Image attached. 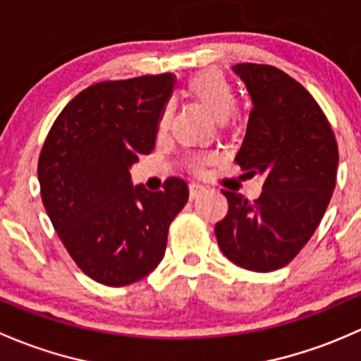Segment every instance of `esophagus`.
<instances>
[{"mask_svg": "<svg viewBox=\"0 0 361 361\" xmlns=\"http://www.w3.org/2000/svg\"><path fill=\"white\" fill-rule=\"evenodd\" d=\"M203 189H205V185H202L200 182H191V184H189V198H198L200 192H202Z\"/></svg>", "mask_w": 361, "mask_h": 361, "instance_id": "obj_1", "label": "esophagus"}]
</instances>
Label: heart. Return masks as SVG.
Instances as JSON below:
<instances>
[{"mask_svg": "<svg viewBox=\"0 0 361 361\" xmlns=\"http://www.w3.org/2000/svg\"><path fill=\"white\" fill-rule=\"evenodd\" d=\"M188 92L219 121L228 120L238 102L233 85L217 71H203V73L192 76L188 83ZM166 120H169V109H163L159 114L158 128H165ZM202 163V158H195L191 165L200 166Z\"/></svg>", "mask_w": 361, "mask_h": 361, "instance_id": "heart-1", "label": "heart"}]
</instances>
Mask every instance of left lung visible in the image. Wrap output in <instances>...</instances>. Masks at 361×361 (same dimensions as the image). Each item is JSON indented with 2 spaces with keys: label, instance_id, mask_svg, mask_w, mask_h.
<instances>
[{
  "label": "left lung",
  "instance_id": "obj_1",
  "mask_svg": "<svg viewBox=\"0 0 361 361\" xmlns=\"http://www.w3.org/2000/svg\"><path fill=\"white\" fill-rule=\"evenodd\" d=\"M233 71L254 104L235 161L264 184L254 202L222 189L229 210L215 236L229 261L267 273L287 266L313 236L336 188L339 151L325 113L299 81L267 64Z\"/></svg>",
  "mask_w": 361,
  "mask_h": 361
}]
</instances>
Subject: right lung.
<instances>
[{"instance_id":"right-lung-1","label":"right lung","mask_w":361,"mask_h":361,"mask_svg":"<svg viewBox=\"0 0 361 361\" xmlns=\"http://www.w3.org/2000/svg\"><path fill=\"white\" fill-rule=\"evenodd\" d=\"M172 73L102 81L85 88L51 125L38 159L44 210L81 271L107 287L140 280L165 255L170 222L188 184L163 191L132 185L130 166L154 149Z\"/></svg>"}]
</instances>
